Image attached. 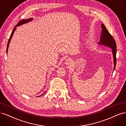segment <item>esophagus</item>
<instances>
[{
	"label": "esophagus",
	"mask_w": 126,
	"mask_h": 126,
	"mask_svg": "<svg viewBox=\"0 0 126 126\" xmlns=\"http://www.w3.org/2000/svg\"><path fill=\"white\" fill-rule=\"evenodd\" d=\"M71 63H72V60L71 59L68 58L66 60L65 63H66V64H67V65H69V64H70Z\"/></svg>",
	"instance_id": "esophagus-1"
}]
</instances>
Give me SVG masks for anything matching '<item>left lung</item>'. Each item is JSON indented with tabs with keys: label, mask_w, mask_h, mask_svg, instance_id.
Listing matches in <instances>:
<instances>
[{
	"label": "left lung",
	"mask_w": 126,
	"mask_h": 126,
	"mask_svg": "<svg viewBox=\"0 0 126 126\" xmlns=\"http://www.w3.org/2000/svg\"><path fill=\"white\" fill-rule=\"evenodd\" d=\"M102 27V32L101 34V37L100 39V41L99 44L106 46L112 49L113 57V62H114V68L113 70H115L116 65V53H117V47L116 44L115 39H114L112 36L111 35L108 30L107 29L104 25L101 24Z\"/></svg>",
	"instance_id": "8db88e82"
}]
</instances>
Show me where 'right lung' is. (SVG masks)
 I'll return each mask as SVG.
<instances>
[{
	"instance_id": "1",
	"label": "right lung",
	"mask_w": 126,
	"mask_h": 126,
	"mask_svg": "<svg viewBox=\"0 0 126 126\" xmlns=\"http://www.w3.org/2000/svg\"><path fill=\"white\" fill-rule=\"evenodd\" d=\"M32 20V18H30V19H23V20H20V21L16 25V26L15 27V28H14V29H13V30L12 31V32H11V35H10L9 39V40H8V44H7V51H8V47H9V43H10V40H11V37H13V34H14V32L15 31V30H16V27L18 26H20V25H22V24H26V23H27V22H29V21H30L31 20ZM45 93H44V94H45ZM43 94H41V95H43Z\"/></svg>"
}]
</instances>
